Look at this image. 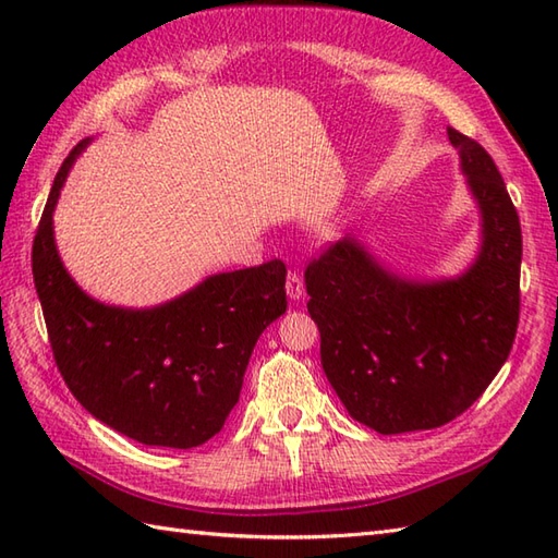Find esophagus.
<instances>
[{
  "label": "esophagus",
  "instance_id": "esophagus-1",
  "mask_svg": "<svg viewBox=\"0 0 558 558\" xmlns=\"http://www.w3.org/2000/svg\"><path fill=\"white\" fill-rule=\"evenodd\" d=\"M286 290H288V298H290L292 302H298V300L304 298V282H302V278H300V272H292V270H290L288 282H286Z\"/></svg>",
  "mask_w": 558,
  "mask_h": 558
}]
</instances>
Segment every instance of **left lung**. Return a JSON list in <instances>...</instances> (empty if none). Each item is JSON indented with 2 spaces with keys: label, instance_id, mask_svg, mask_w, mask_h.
<instances>
[{
  "label": "left lung",
  "instance_id": "1",
  "mask_svg": "<svg viewBox=\"0 0 558 558\" xmlns=\"http://www.w3.org/2000/svg\"><path fill=\"white\" fill-rule=\"evenodd\" d=\"M482 213L480 254L450 280H405L345 236L304 270L322 364L350 417L378 434L465 412L511 354L520 314L518 210L475 138L448 129Z\"/></svg>",
  "mask_w": 558,
  "mask_h": 558
}]
</instances>
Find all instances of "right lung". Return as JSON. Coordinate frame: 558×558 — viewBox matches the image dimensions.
Instances as JSON below:
<instances>
[{
    "label": "right lung",
    "instance_id": "1",
    "mask_svg": "<svg viewBox=\"0 0 558 558\" xmlns=\"http://www.w3.org/2000/svg\"><path fill=\"white\" fill-rule=\"evenodd\" d=\"M88 138L69 153L33 240V280L59 374L93 417L146 446L194 448L240 400L258 336L286 314V264L218 272L153 310L96 302L57 254L52 213Z\"/></svg>",
    "mask_w": 558,
    "mask_h": 558
}]
</instances>
